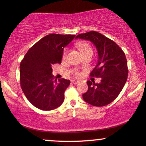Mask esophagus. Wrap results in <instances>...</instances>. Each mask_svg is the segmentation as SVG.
Segmentation results:
<instances>
[{"mask_svg": "<svg viewBox=\"0 0 146 146\" xmlns=\"http://www.w3.org/2000/svg\"><path fill=\"white\" fill-rule=\"evenodd\" d=\"M71 82H72V84H79V81H77V80H72Z\"/></svg>", "mask_w": 146, "mask_h": 146, "instance_id": "obj_1", "label": "esophagus"}]
</instances>
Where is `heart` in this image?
Returning a JSON list of instances; mask_svg holds the SVG:
<instances>
[{"mask_svg":"<svg viewBox=\"0 0 146 146\" xmlns=\"http://www.w3.org/2000/svg\"><path fill=\"white\" fill-rule=\"evenodd\" d=\"M76 47L80 50V51H81L82 55L88 52H92L91 46H90V45L88 43H87V42H79L76 43ZM67 53H68V48H65L63 50V52H62V58H65L67 57ZM76 74L78 75L79 73L76 72Z\"/></svg>","mask_w":146,"mask_h":146,"instance_id":"heart-1","label":"heart"}]
</instances>
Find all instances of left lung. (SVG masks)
<instances>
[{
  "label": "left lung",
  "mask_w": 146,
  "mask_h": 146,
  "mask_svg": "<svg viewBox=\"0 0 146 146\" xmlns=\"http://www.w3.org/2000/svg\"><path fill=\"white\" fill-rule=\"evenodd\" d=\"M78 38L89 40L96 47L98 62L90 75L102 78L100 84L87 81L88 89L83 99L92 106H106L118 96L127 79L126 56L115 42L96 31L79 34Z\"/></svg>",
  "instance_id": "left-lung-1"
}]
</instances>
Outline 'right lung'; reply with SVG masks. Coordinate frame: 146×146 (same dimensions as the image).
I'll list each match as a JSON object with an SVG mask.
<instances>
[{
  "instance_id": "add662e5",
  "label": "right lung",
  "mask_w": 146,
  "mask_h": 146,
  "mask_svg": "<svg viewBox=\"0 0 146 146\" xmlns=\"http://www.w3.org/2000/svg\"><path fill=\"white\" fill-rule=\"evenodd\" d=\"M75 35L49 34L35 43L20 64V84L26 98L43 111L54 110L64 101L70 80L54 79L52 66L61 63L64 47Z\"/></svg>"
}]
</instances>
